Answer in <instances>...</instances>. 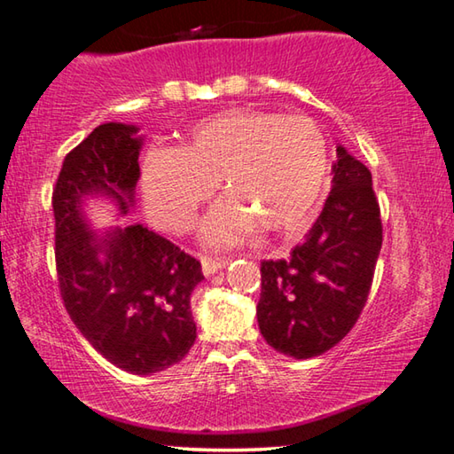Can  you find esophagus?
Here are the masks:
<instances>
[{
    "instance_id": "esophagus-1",
    "label": "esophagus",
    "mask_w": 454,
    "mask_h": 454,
    "mask_svg": "<svg viewBox=\"0 0 454 454\" xmlns=\"http://www.w3.org/2000/svg\"><path fill=\"white\" fill-rule=\"evenodd\" d=\"M229 265V259L227 257H200V267H203V273L205 276H213V273H217L223 267Z\"/></svg>"
}]
</instances>
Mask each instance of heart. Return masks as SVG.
I'll return each instance as SVG.
<instances>
[{
	"label": "heart",
	"mask_w": 454,
	"mask_h": 454,
	"mask_svg": "<svg viewBox=\"0 0 454 454\" xmlns=\"http://www.w3.org/2000/svg\"><path fill=\"white\" fill-rule=\"evenodd\" d=\"M217 183L227 200L203 225L207 243H233L254 229L294 237L322 207L328 143L311 118L231 108L192 122L176 151H153L140 165L145 209L168 231H187Z\"/></svg>",
	"instance_id": "b5f03b06"
}]
</instances>
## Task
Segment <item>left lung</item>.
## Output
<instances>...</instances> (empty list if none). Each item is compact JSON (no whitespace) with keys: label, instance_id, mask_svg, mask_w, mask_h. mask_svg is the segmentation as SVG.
<instances>
[{"label":"left lung","instance_id":"8db88e82","mask_svg":"<svg viewBox=\"0 0 454 454\" xmlns=\"http://www.w3.org/2000/svg\"><path fill=\"white\" fill-rule=\"evenodd\" d=\"M332 191L306 241L262 262L257 322L273 350L295 360L328 352L358 322L382 247L372 173L336 148Z\"/></svg>","mask_w":454,"mask_h":454}]
</instances>
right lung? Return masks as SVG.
I'll use <instances>...</instances> for the list:
<instances>
[{
    "instance_id": "obj_1",
    "label": "right lung",
    "mask_w": 454,
    "mask_h": 454,
    "mask_svg": "<svg viewBox=\"0 0 454 454\" xmlns=\"http://www.w3.org/2000/svg\"><path fill=\"white\" fill-rule=\"evenodd\" d=\"M140 148L135 124L96 126L66 154L51 207L59 294L74 325L114 366L148 376L195 344L191 294L205 278L195 257L143 225L88 227L90 197L114 200L121 215L135 207Z\"/></svg>"
}]
</instances>
